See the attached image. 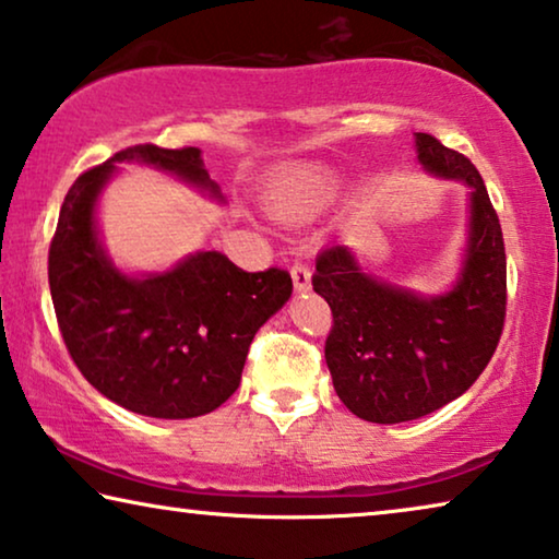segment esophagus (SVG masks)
Returning <instances> with one entry per match:
<instances>
[{
	"mask_svg": "<svg viewBox=\"0 0 559 559\" xmlns=\"http://www.w3.org/2000/svg\"><path fill=\"white\" fill-rule=\"evenodd\" d=\"M290 278H294L296 290H308L311 288V269L306 263H294L290 265Z\"/></svg>",
	"mask_w": 559,
	"mask_h": 559,
	"instance_id": "1",
	"label": "esophagus"
}]
</instances>
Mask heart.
Here are the masks:
<instances>
[{
	"label": "heart",
	"instance_id": "heart-1",
	"mask_svg": "<svg viewBox=\"0 0 559 559\" xmlns=\"http://www.w3.org/2000/svg\"><path fill=\"white\" fill-rule=\"evenodd\" d=\"M336 195V182L323 173H294L273 182L265 205L278 218H306L319 213Z\"/></svg>",
	"mask_w": 559,
	"mask_h": 559
}]
</instances>
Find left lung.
Masks as SVG:
<instances>
[{
    "instance_id": "left-lung-1",
    "label": "left lung",
    "mask_w": 559,
    "mask_h": 559,
    "mask_svg": "<svg viewBox=\"0 0 559 559\" xmlns=\"http://www.w3.org/2000/svg\"><path fill=\"white\" fill-rule=\"evenodd\" d=\"M416 155L439 178L472 188L469 248L456 286L416 296L366 276L346 246L316 258L313 290L333 326L326 364L348 412L373 424L427 416L469 389L492 359L507 313V255L497 211L469 157L416 132Z\"/></svg>"
}]
</instances>
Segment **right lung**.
I'll return each instance as SVG.
<instances>
[{
  "label": "right lung",
  "instance_id": "1",
  "mask_svg": "<svg viewBox=\"0 0 559 559\" xmlns=\"http://www.w3.org/2000/svg\"><path fill=\"white\" fill-rule=\"evenodd\" d=\"M115 163H143L207 188L198 147L132 145L67 190L49 243V294L72 361L124 409L155 419L207 414L238 389L255 331L288 301V271L248 273L218 251L132 278L115 269L95 228L99 190Z\"/></svg>",
  "mask_w": 559,
  "mask_h": 559
}]
</instances>
